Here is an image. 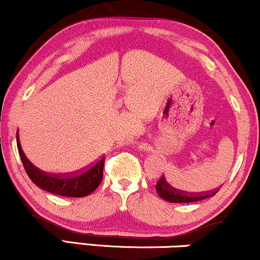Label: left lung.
Masks as SVG:
<instances>
[{
  "label": "left lung",
  "instance_id": "8db88e82",
  "mask_svg": "<svg viewBox=\"0 0 260 260\" xmlns=\"http://www.w3.org/2000/svg\"><path fill=\"white\" fill-rule=\"evenodd\" d=\"M156 193L161 199L169 201V203H178V204H185V203H195V201L204 200V199H208L213 195H216V191H211V193H203V194H190V193H184V191H181L179 189H176L172 187L171 184L166 181L165 176H162L161 178L159 179L158 183L155 185Z\"/></svg>",
  "mask_w": 260,
  "mask_h": 260
}]
</instances>
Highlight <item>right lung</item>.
Instances as JSON below:
<instances>
[{
    "label": "right lung",
    "instance_id": "obj_1",
    "mask_svg": "<svg viewBox=\"0 0 260 260\" xmlns=\"http://www.w3.org/2000/svg\"><path fill=\"white\" fill-rule=\"evenodd\" d=\"M17 145L19 155L25 171L32 182L48 193L69 198H83L91 194L101 184L104 177L105 156L99 159L94 165L76 175H56L38 169L26 158L21 149L20 141L17 134Z\"/></svg>",
    "mask_w": 260,
    "mask_h": 260
}]
</instances>
